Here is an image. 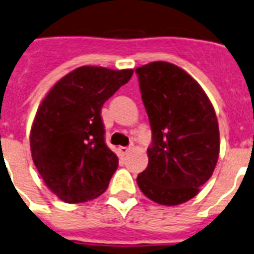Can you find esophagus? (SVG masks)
I'll return each instance as SVG.
<instances>
[{"mask_svg": "<svg viewBox=\"0 0 254 254\" xmlns=\"http://www.w3.org/2000/svg\"><path fill=\"white\" fill-rule=\"evenodd\" d=\"M119 152H120V154H123V156H127L130 152V148L129 147H119Z\"/></svg>", "mask_w": 254, "mask_h": 254, "instance_id": "1", "label": "esophagus"}]
</instances>
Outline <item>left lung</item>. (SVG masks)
Listing matches in <instances>:
<instances>
[{
  "label": "left lung",
  "instance_id": "obj_1",
  "mask_svg": "<svg viewBox=\"0 0 254 254\" xmlns=\"http://www.w3.org/2000/svg\"><path fill=\"white\" fill-rule=\"evenodd\" d=\"M152 129L148 166L136 178L145 197L178 206L212 176L220 153L217 116L203 88L179 66L153 61L135 69Z\"/></svg>",
  "mask_w": 254,
  "mask_h": 254
}]
</instances>
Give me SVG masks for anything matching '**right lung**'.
<instances>
[{"mask_svg":"<svg viewBox=\"0 0 254 254\" xmlns=\"http://www.w3.org/2000/svg\"><path fill=\"white\" fill-rule=\"evenodd\" d=\"M133 69L80 66L57 81L39 105L30 151L47 188L66 203L100 197L119 166L106 145L101 109Z\"/></svg>","mask_w":254,"mask_h":254,"instance_id":"right-lung-1","label":"right lung"}]
</instances>
